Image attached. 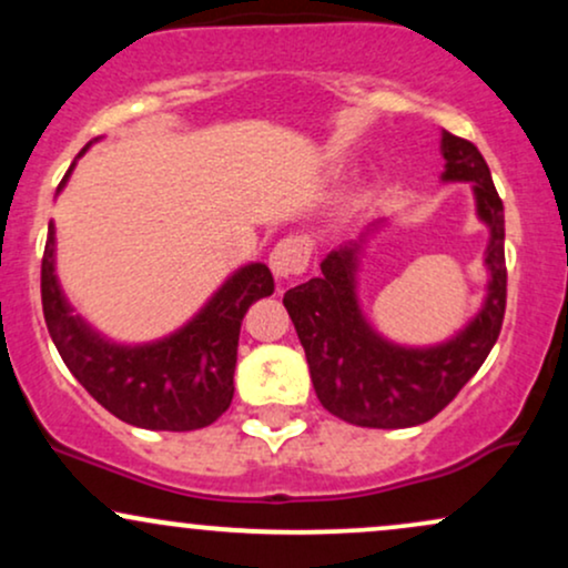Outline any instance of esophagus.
Returning <instances> with one entry per match:
<instances>
[{"instance_id":"obj_1","label":"esophagus","mask_w":568,"mask_h":568,"mask_svg":"<svg viewBox=\"0 0 568 568\" xmlns=\"http://www.w3.org/2000/svg\"><path fill=\"white\" fill-rule=\"evenodd\" d=\"M310 253H312V243L310 237H285L275 245V251L270 253V266L275 272L277 280H291L293 275H302L310 264Z\"/></svg>"}]
</instances>
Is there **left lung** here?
Returning a JSON list of instances; mask_svg holds the SVG:
<instances>
[{
  "label": "left lung",
  "mask_w": 568,
  "mask_h": 568,
  "mask_svg": "<svg viewBox=\"0 0 568 568\" xmlns=\"http://www.w3.org/2000/svg\"><path fill=\"white\" fill-rule=\"evenodd\" d=\"M446 160L440 181L473 184L475 213L488 226V285L480 310L452 338L429 347L389 342L368 323L357 298V270L366 240L382 230L371 221L357 240L336 245L323 258L321 277L285 291L283 304L302 342L317 400L357 427L397 429L425 425L440 414L497 344L505 317V207L491 171L475 143L440 133Z\"/></svg>",
  "instance_id": "left-lung-1"
}]
</instances>
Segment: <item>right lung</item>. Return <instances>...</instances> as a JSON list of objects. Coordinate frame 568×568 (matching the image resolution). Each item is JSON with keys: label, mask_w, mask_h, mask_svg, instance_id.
<instances>
[{"label": "right lung", "mask_w": 568, "mask_h": 568, "mask_svg": "<svg viewBox=\"0 0 568 568\" xmlns=\"http://www.w3.org/2000/svg\"><path fill=\"white\" fill-rule=\"evenodd\" d=\"M69 173L58 192L69 181ZM272 291L275 280L270 266L251 262L234 270L179 331L158 342L116 344L77 315L63 296L55 275V226L50 224L48 230L42 310L53 344L74 379L109 414L133 427L189 433L213 425L232 403L240 325L247 306L272 296Z\"/></svg>", "instance_id": "1"}]
</instances>
